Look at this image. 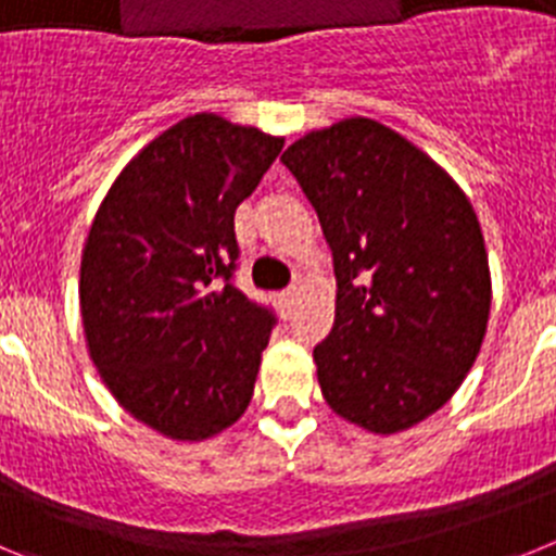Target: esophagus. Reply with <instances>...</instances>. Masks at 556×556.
<instances>
[{"label":"esophagus","mask_w":556,"mask_h":556,"mask_svg":"<svg viewBox=\"0 0 556 556\" xmlns=\"http://www.w3.org/2000/svg\"><path fill=\"white\" fill-rule=\"evenodd\" d=\"M294 298H298V289H294V287L283 289V292L278 294V306H281L283 312H289V308H292V303H294Z\"/></svg>","instance_id":"34e87169"}]
</instances>
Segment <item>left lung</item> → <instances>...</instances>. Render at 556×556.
<instances>
[{
  "label": "left lung",
  "instance_id": "1",
  "mask_svg": "<svg viewBox=\"0 0 556 556\" xmlns=\"http://www.w3.org/2000/svg\"><path fill=\"white\" fill-rule=\"evenodd\" d=\"M333 253L337 314L314 348L326 404L397 434L451 401L488 333V250L448 172L381 122L351 116L281 155Z\"/></svg>",
  "mask_w": 556,
  "mask_h": 556
}]
</instances>
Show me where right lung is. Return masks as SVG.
<instances>
[{
  "label": "right lung",
  "mask_w": 556,
  "mask_h": 556,
  "mask_svg": "<svg viewBox=\"0 0 556 556\" xmlns=\"http://www.w3.org/2000/svg\"><path fill=\"white\" fill-rule=\"evenodd\" d=\"M281 136L194 113L119 172L88 230L80 314L113 397L169 440L200 443L253 397L275 317L230 283L233 214Z\"/></svg>",
  "instance_id": "1"
}]
</instances>
